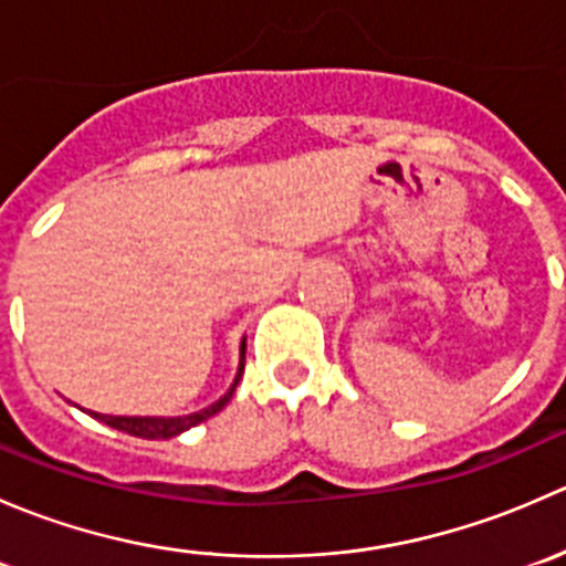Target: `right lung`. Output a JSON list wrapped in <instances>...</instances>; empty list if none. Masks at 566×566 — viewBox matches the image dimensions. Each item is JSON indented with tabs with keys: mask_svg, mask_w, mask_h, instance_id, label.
<instances>
[{
	"mask_svg": "<svg viewBox=\"0 0 566 566\" xmlns=\"http://www.w3.org/2000/svg\"><path fill=\"white\" fill-rule=\"evenodd\" d=\"M243 367H247V336L241 339V361H238L235 380H232V386L227 389L224 397H219L216 402H210L208 408L193 410V413H186V416H106V413H95V410H87V413L93 416V419L114 427V430L128 432V436L147 438V441H167V438L180 436V432L197 427L199 421H205V419H210V416L219 413V410L230 402L232 394H235L238 380H241V375H243Z\"/></svg>",
	"mask_w": 566,
	"mask_h": 566,
	"instance_id": "obj_1",
	"label": "right lung"
}]
</instances>
